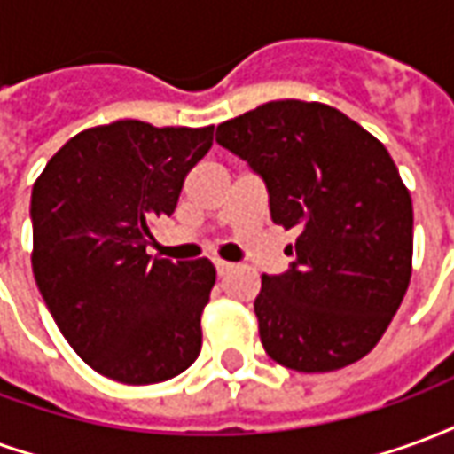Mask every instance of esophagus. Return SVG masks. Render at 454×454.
Wrapping results in <instances>:
<instances>
[{
  "instance_id": "1",
  "label": "esophagus",
  "mask_w": 454,
  "mask_h": 454,
  "mask_svg": "<svg viewBox=\"0 0 454 454\" xmlns=\"http://www.w3.org/2000/svg\"><path fill=\"white\" fill-rule=\"evenodd\" d=\"M214 265H216V272H218V277H223V275H228V272H231V262H226V260H214Z\"/></svg>"
}]
</instances>
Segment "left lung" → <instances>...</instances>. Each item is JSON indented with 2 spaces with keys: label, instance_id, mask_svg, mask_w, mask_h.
Listing matches in <instances>:
<instances>
[{
  "label": "left lung",
  "instance_id": "left-lung-1",
  "mask_svg": "<svg viewBox=\"0 0 454 454\" xmlns=\"http://www.w3.org/2000/svg\"><path fill=\"white\" fill-rule=\"evenodd\" d=\"M265 182L270 216L294 231L289 270L262 275L260 340L279 364L333 372L380 342L409 289L413 207L372 133L318 102H267L216 129Z\"/></svg>",
  "mask_w": 454,
  "mask_h": 454
}]
</instances>
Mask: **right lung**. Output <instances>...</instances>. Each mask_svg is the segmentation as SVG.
Wrapping results in <instances>:
<instances>
[{
    "instance_id": "1",
    "label": "right lung",
    "mask_w": 454,
    "mask_h": 454,
    "mask_svg": "<svg viewBox=\"0 0 454 454\" xmlns=\"http://www.w3.org/2000/svg\"><path fill=\"white\" fill-rule=\"evenodd\" d=\"M211 143L214 126L114 121L67 140L35 179V285L65 340L109 380L158 384L199 357L216 270L207 257L172 262L145 247Z\"/></svg>"
}]
</instances>
